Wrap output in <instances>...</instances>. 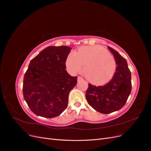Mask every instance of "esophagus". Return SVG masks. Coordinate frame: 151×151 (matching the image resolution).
Returning <instances> with one entry per match:
<instances>
[{
	"instance_id": "obj_1",
	"label": "esophagus",
	"mask_w": 151,
	"mask_h": 151,
	"mask_svg": "<svg viewBox=\"0 0 151 151\" xmlns=\"http://www.w3.org/2000/svg\"><path fill=\"white\" fill-rule=\"evenodd\" d=\"M82 79H83V78L82 77H81V76L77 77V81H80V80H82Z\"/></svg>"
}]
</instances>
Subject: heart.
<instances>
[{
  "mask_svg": "<svg viewBox=\"0 0 151 151\" xmlns=\"http://www.w3.org/2000/svg\"><path fill=\"white\" fill-rule=\"evenodd\" d=\"M84 67V74L93 84H102L114 76L116 63L115 58L103 47H83L77 52H71L66 60V66L73 74L80 72Z\"/></svg>",
  "mask_w": 151,
  "mask_h": 151,
  "instance_id": "b5f03b06",
  "label": "heart"
}]
</instances>
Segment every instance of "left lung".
Masks as SVG:
<instances>
[{"label":"left lung","mask_w":151,"mask_h":151,"mask_svg":"<svg viewBox=\"0 0 151 151\" xmlns=\"http://www.w3.org/2000/svg\"><path fill=\"white\" fill-rule=\"evenodd\" d=\"M116 61V72L108 83L101 86L89 84L86 98L97 111L108 114L119 110L125 104L131 93V72L126 59L113 48L108 47Z\"/></svg>","instance_id":"8db88e82"}]
</instances>
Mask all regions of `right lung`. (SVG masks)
<instances>
[{
	"instance_id": "add662e5",
	"label": "right lung",
	"mask_w": 151,
	"mask_h": 151,
	"mask_svg": "<svg viewBox=\"0 0 151 151\" xmlns=\"http://www.w3.org/2000/svg\"><path fill=\"white\" fill-rule=\"evenodd\" d=\"M71 48L50 46L31 60L24 76L22 92L26 103L35 115L52 118L68 106L70 91L77 83L65 70Z\"/></svg>"
}]
</instances>
